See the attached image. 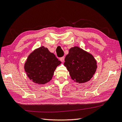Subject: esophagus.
<instances>
[{"label":"esophagus","mask_w":122,"mask_h":122,"mask_svg":"<svg viewBox=\"0 0 122 122\" xmlns=\"http://www.w3.org/2000/svg\"><path fill=\"white\" fill-rule=\"evenodd\" d=\"M60 61H61V62L64 61H65V57H64V56H62V57H61V58H60Z\"/></svg>","instance_id":"34e87169"}]
</instances>
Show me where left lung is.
Wrapping results in <instances>:
<instances>
[{
    "mask_svg": "<svg viewBox=\"0 0 122 122\" xmlns=\"http://www.w3.org/2000/svg\"><path fill=\"white\" fill-rule=\"evenodd\" d=\"M64 65L71 78L76 82L89 81L96 71L97 62L92 54L78 47L71 48L65 59Z\"/></svg>",
    "mask_w": 122,
    "mask_h": 122,
    "instance_id": "1",
    "label": "left lung"
}]
</instances>
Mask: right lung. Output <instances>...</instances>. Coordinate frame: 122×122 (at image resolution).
<instances>
[{
    "label": "right lung",
    "mask_w": 122,
    "mask_h": 122,
    "mask_svg": "<svg viewBox=\"0 0 122 122\" xmlns=\"http://www.w3.org/2000/svg\"><path fill=\"white\" fill-rule=\"evenodd\" d=\"M61 63V61L47 48L41 47L29 55L24 69L33 82L43 84L52 79L55 69Z\"/></svg>",
    "instance_id": "obj_1"
}]
</instances>
